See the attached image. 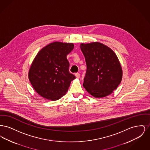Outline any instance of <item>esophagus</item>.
Segmentation results:
<instances>
[{
	"instance_id": "34e87169",
	"label": "esophagus",
	"mask_w": 150,
	"mask_h": 150,
	"mask_svg": "<svg viewBox=\"0 0 150 150\" xmlns=\"http://www.w3.org/2000/svg\"><path fill=\"white\" fill-rule=\"evenodd\" d=\"M75 76H76V77L77 78H80V76L79 73H76V74H75Z\"/></svg>"
}]
</instances>
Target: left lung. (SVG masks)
Here are the masks:
<instances>
[{
  "instance_id": "1",
  "label": "left lung",
  "mask_w": 150,
  "mask_h": 150,
  "mask_svg": "<svg viewBox=\"0 0 150 150\" xmlns=\"http://www.w3.org/2000/svg\"><path fill=\"white\" fill-rule=\"evenodd\" d=\"M80 48L86 64L83 83L86 91L96 98L112 93L120 84L122 75L121 65L114 51L98 42L82 43Z\"/></svg>"
}]
</instances>
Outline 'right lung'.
Returning a JSON list of instances; mask_svg holds the SVG:
<instances>
[{
  "instance_id": "right-lung-1",
  "label": "right lung",
  "mask_w": 150,
  "mask_h": 150,
  "mask_svg": "<svg viewBox=\"0 0 150 150\" xmlns=\"http://www.w3.org/2000/svg\"><path fill=\"white\" fill-rule=\"evenodd\" d=\"M74 48L72 43L54 42L39 52L30 67V81L36 92L48 100H58L64 95L75 76L69 71L66 58Z\"/></svg>"
}]
</instances>
